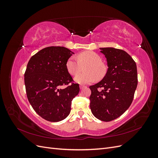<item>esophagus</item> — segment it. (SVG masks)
<instances>
[{
    "mask_svg": "<svg viewBox=\"0 0 158 158\" xmlns=\"http://www.w3.org/2000/svg\"><path fill=\"white\" fill-rule=\"evenodd\" d=\"M84 88H85V85H80V88L81 89H84Z\"/></svg>",
    "mask_w": 158,
    "mask_h": 158,
    "instance_id": "obj_1",
    "label": "esophagus"
}]
</instances>
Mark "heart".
<instances>
[{"label": "heart", "instance_id": "heart-1", "mask_svg": "<svg viewBox=\"0 0 158 158\" xmlns=\"http://www.w3.org/2000/svg\"><path fill=\"white\" fill-rule=\"evenodd\" d=\"M77 59L70 56L66 62V69L68 73L75 76L84 68L85 73L77 75L74 81L80 84H87L94 82L97 78L101 79L106 73V69L102 64V58L96 52L85 51L77 55Z\"/></svg>", "mask_w": 158, "mask_h": 158}]
</instances>
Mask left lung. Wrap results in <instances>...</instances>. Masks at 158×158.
<instances>
[{"mask_svg":"<svg viewBox=\"0 0 158 158\" xmlns=\"http://www.w3.org/2000/svg\"><path fill=\"white\" fill-rule=\"evenodd\" d=\"M100 50L108 69L99 82L89 86L90 109L97 118L109 122L120 117L131 105L138 84L137 68L125 51L113 47Z\"/></svg>","mask_w":158,"mask_h":158,"instance_id":"8db88e82","label":"left lung"}]
</instances>
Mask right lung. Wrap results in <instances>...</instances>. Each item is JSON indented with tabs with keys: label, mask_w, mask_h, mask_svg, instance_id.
Returning a JSON list of instances; mask_svg holds the SVG:
<instances>
[{
	"label": "right lung",
	"mask_w": 158,
	"mask_h": 158,
	"mask_svg": "<svg viewBox=\"0 0 158 158\" xmlns=\"http://www.w3.org/2000/svg\"><path fill=\"white\" fill-rule=\"evenodd\" d=\"M73 52L64 47H48L37 52L28 62L24 83L28 101L40 117L51 122L67 117L71 102L79 93L78 84L66 69ZM72 84L65 89L61 85Z\"/></svg>",
	"instance_id": "add662e5"
}]
</instances>
